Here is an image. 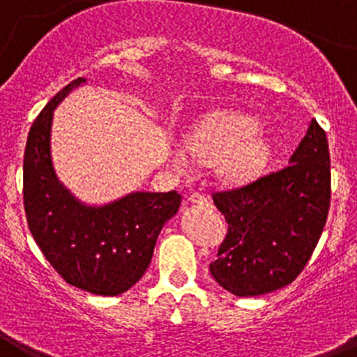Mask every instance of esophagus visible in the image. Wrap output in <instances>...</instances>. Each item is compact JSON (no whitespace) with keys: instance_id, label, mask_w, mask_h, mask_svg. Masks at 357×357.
<instances>
[{"instance_id":"1","label":"esophagus","mask_w":357,"mask_h":357,"mask_svg":"<svg viewBox=\"0 0 357 357\" xmlns=\"http://www.w3.org/2000/svg\"><path fill=\"white\" fill-rule=\"evenodd\" d=\"M188 202H192V204H208V197L195 192V194H192L190 197H188Z\"/></svg>"}]
</instances>
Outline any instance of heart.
<instances>
[{
	"label": "heart",
	"instance_id": "b5f03b06",
	"mask_svg": "<svg viewBox=\"0 0 357 357\" xmlns=\"http://www.w3.org/2000/svg\"><path fill=\"white\" fill-rule=\"evenodd\" d=\"M186 146L202 163H217L218 176L231 185H243L258 178L271 160V140L258 128L256 119L238 112H222L204 119L188 135ZM171 162L185 171L190 156L174 149Z\"/></svg>",
	"mask_w": 357,
	"mask_h": 357
}]
</instances>
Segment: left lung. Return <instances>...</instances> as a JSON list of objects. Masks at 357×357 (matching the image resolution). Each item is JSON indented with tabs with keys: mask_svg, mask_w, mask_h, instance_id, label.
<instances>
[{
	"mask_svg": "<svg viewBox=\"0 0 357 357\" xmlns=\"http://www.w3.org/2000/svg\"><path fill=\"white\" fill-rule=\"evenodd\" d=\"M329 163L327 137L313 119L284 169L215 192L229 229L210 272L224 290L255 297L287 287L303 272L329 213Z\"/></svg>",
	"mask_w": 357,
	"mask_h": 357,
	"instance_id": "obj_1",
	"label": "left lung"
}]
</instances>
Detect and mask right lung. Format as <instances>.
I'll use <instances>...</instances> for the list:
<instances>
[{"label":"right lung","instance_id":"add662e5","mask_svg":"<svg viewBox=\"0 0 357 357\" xmlns=\"http://www.w3.org/2000/svg\"><path fill=\"white\" fill-rule=\"evenodd\" d=\"M85 78L66 85L30 128L22 162L28 227L43 255L69 284L94 295L124 294L149 266L156 238L179 210L176 190L131 192L96 206L63 186L51 160L53 112Z\"/></svg>","mask_w":357,"mask_h":357}]
</instances>
